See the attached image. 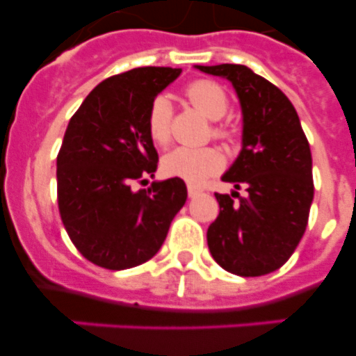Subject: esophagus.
<instances>
[{
	"mask_svg": "<svg viewBox=\"0 0 356 356\" xmlns=\"http://www.w3.org/2000/svg\"><path fill=\"white\" fill-rule=\"evenodd\" d=\"M201 194V191L197 187H194V185H188V197H191V200H194L195 195H200Z\"/></svg>",
	"mask_w": 356,
	"mask_h": 356,
	"instance_id": "1",
	"label": "esophagus"
}]
</instances>
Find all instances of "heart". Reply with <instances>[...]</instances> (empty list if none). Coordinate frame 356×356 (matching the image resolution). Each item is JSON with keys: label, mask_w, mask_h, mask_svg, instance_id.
I'll use <instances>...</instances> for the list:
<instances>
[{"label": "heart", "mask_w": 356, "mask_h": 356, "mask_svg": "<svg viewBox=\"0 0 356 356\" xmlns=\"http://www.w3.org/2000/svg\"><path fill=\"white\" fill-rule=\"evenodd\" d=\"M188 102L207 116L211 122H217L226 114L229 100L218 84L211 81H194L185 90ZM148 134L155 145H165L169 139V125H171V102L165 97H156L148 111ZM213 136L222 138L224 130L215 129ZM224 159L215 148H180L171 149L162 159V172L171 178H181L192 185L201 184L208 176L222 168Z\"/></svg>", "instance_id": "obj_1"}]
</instances>
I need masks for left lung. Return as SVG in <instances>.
Listing matches in <instances>:
<instances>
[{
    "label": "left lung",
    "mask_w": 356,
    "mask_h": 356,
    "mask_svg": "<svg viewBox=\"0 0 356 356\" xmlns=\"http://www.w3.org/2000/svg\"><path fill=\"white\" fill-rule=\"evenodd\" d=\"M194 68L229 81L242 107V149L222 181L243 184L248 195L215 194L220 211L208 227V249L234 275H266L289 259L307 227L314 197L307 138L288 97L249 67Z\"/></svg>",
    "instance_id": "1"
}]
</instances>
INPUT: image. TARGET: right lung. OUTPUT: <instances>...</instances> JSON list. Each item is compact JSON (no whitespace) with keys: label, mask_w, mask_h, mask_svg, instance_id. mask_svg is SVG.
Returning <instances> with one entry per match:
<instances>
[{"label":"right lung","mask_w":356,"mask_h":356,"mask_svg":"<svg viewBox=\"0 0 356 356\" xmlns=\"http://www.w3.org/2000/svg\"><path fill=\"white\" fill-rule=\"evenodd\" d=\"M180 74L141 67L109 77L68 123L56 161L58 207L77 250L102 268L127 270L152 259L187 201L181 178L132 191L134 181L156 171L149 106Z\"/></svg>","instance_id":"obj_1"}]
</instances>
